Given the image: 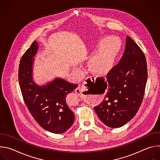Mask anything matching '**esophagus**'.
<instances>
[{"label":"esophagus","instance_id":"esophagus-1","mask_svg":"<svg viewBox=\"0 0 160 160\" xmlns=\"http://www.w3.org/2000/svg\"><path fill=\"white\" fill-rule=\"evenodd\" d=\"M93 78V77H88L87 79L88 80V81H90V80H92V79ZM85 83H87V82H85ZM82 87H78L77 88H75V93L78 95V96H81L82 95Z\"/></svg>","mask_w":160,"mask_h":160}]
</instances>
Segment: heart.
<instances>
[{
  "label": "heart",
  "mask_w": 160,
  "mask_h": 160,
  "mask_svg": "<svg viewBox=\"0 0 160 160\" xmlns=\"http://www.w3.org/2000/svg\"><path fill=\"white\" fill-rule=\"evenodd\" d=\"M98 45L99 48L89 59V66L95 72H99L106 68L115 58L118 49L116 39L112 37L109 39L102 38Z\"/></svg>",
  "instance_id": "obj_1"
}]
</instances>
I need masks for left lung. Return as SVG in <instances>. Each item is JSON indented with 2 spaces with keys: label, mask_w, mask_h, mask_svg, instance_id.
I'll return each mask as SVG.
<instances>
[{
  "label": "left lung",
  "mask_w": 160,
  "mask_h": 160,
  "mask_svg": "<svg viewBox=\"0 0 160 160\" xmlns=\"http://www.w3.org/2000/svg\"><path fill=\"white\" fill-rule=\"evenodd\" d=\"M148 78L147 62L141 49L127 37L124 54L120 62L96 83L105 92L94 110L101 122L119 128L132 120L142 102Z\"/></svg>",
  "instance_id": "left-lung-1"
}]
</instances>
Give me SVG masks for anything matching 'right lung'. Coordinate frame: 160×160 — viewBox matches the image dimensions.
<instances>
[{
    "label": "right lung",
    "instance_id": "right-lung-1",
    "mask_svg": "<svg viewBox=\"0 0 160 160\" xmlns=\"http://www.w3.org/2000/svg\"><path fill=\"white\" fill-rule=\"evenodd\" d=\"M38 49V42L34 41L20 60L18 78L22 98L32 115L43 128L62 133L74 122V114L67 105L66 98L78 85L58 77L46 84H37L33 78V66Z\"/></svg>",
    "mask_w": 160,
    "mask_h": 160
}]
</instances>
